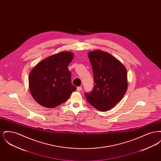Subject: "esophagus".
I'll return each mask as SVG.
<instances>
[{"mask_svg":"<svg viewBox=\"0 0 161 161\" xmlns=\"http://www.w3.org/2000/svg\"><path fill=\"white\" fill-rule=\"evenodd\" d=\"M77 90L78 91H81L82 90V87H81V86L77 87Z\"/></svg>","mask_w":161,"mask_h":161,"instance_id":"esophagus-1","label":"esophagus"}]
</instances>
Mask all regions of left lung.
<instances>
[{
  "label": "left lung",
  "mask_w": 161,
  "mask_h": 161,
  "mask_svg": "<svg viewBox=\"0 0 161 161\" xmlns=\"http://www.w3.org/2000/svg\"><path fill=\"white\" fill-rule=\"evenodd\" d=\"M95 85L86 93L87 102L100 111H107L123 98L127 89V72L123 64L111 54L101 50L89 52Z\"/></svg>",
  "instance_id": "8db88e82"
}]
</instances>
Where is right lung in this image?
<instances>
[{
	"label": "right lung",
	"mask_w": 161,
	"mask_h": 161,
	"mask_svg": "<svg viewBox=\"0 0 161 161\" xmlns=\"http://www.w3.org/2000/svg\"><path fill=\"white\" fill-rule=\"evenodd\" d=\"M74 58L70 52L52 55L32 69L29 75L31 95L39 104L54 108L68 100L77 87L71 83L68 65Z\"/></svg>",
	"instance_id": "right-lung-1"
}]
</instances>
